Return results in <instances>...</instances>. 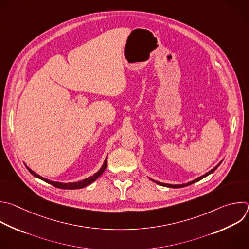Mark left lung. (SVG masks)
Here are the masks:
<instances>
[{
	"mask_svg": "<svg viewBox=\"0 0 249 249\" xmlns=\"http://www.w3.org/2000/svg\"><path fill=\"white\" fill-rule=\"evenodd\" d=\"M223 161V160H222ZM222 161L221 162H219L216 166L213 168V169H211L209 172H207V173H205L204 175H202V176H200V177H198V178H196V179H195V180H193V181H191V182H189V183H186V184H178V185H172V184H165V183H161V182H158V181H155V180H153V179H150L152 182H154V183H156L157 185H160V186H163V187H167V188H183V187H187V186H190V185H192V184H194V183H196V182H197V181H199V180H201V179H203V178H205L206 176H208V175H210L211 173H213L217 168H218V166H220V164L222 163Z\"/></svg>",
	"mask_w": 249,
	"mask_h": 249,
	"instance_id": "8db88e82",
	"label": "left lung"
}]
</instances>
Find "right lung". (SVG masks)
I'll return each instance as SVG.
<instances>
[{"label":"right lung","mask_w":249,"mask_h":249,"mask_svg":"<svg viewBox=\"0 0 249 249\" xmlns=\"http://www.w3.org/2000/svg\"><path fill=\"white\" fill-rule=\"evenodd\" d=\"M25 166H26L27 170H28L34 177H36V178H38V179H40V180H42V181H45L46 183L51 184V185H53V186L55 187V188L64 189V190H77V189L85 188L86 186L92 184L93 182H95V181L104 173V171L106 170V168H107V156L106 160L104 161L103 166L101 167V169H100L97 173H95L94 175H92V176L89 177V178H86V179L81 180V181H77V182H73V183H60V182H54V181L48 180V179H46V178H44V177L38 175L37 173H35L33 170H31V169L27 166L26 164H25Z\"/></svg>","instance_id":"1"}]
</instances>
